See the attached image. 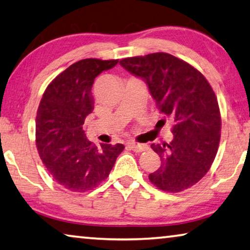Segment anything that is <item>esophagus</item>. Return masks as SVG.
<instances>
[{
  "label": "esophagus",
  "mask_w": 250,
  "mask_h": 250,
  "mask_svg": "<svg viewBox=\"0 0 250 250\" xmlns=\"http://www.w3.org/2000/svg\"><path fill=\"white\" fill-rule=\"evenodd\" d=\"M129 147L132 149L133 151L136 152H141V151H145L148 149V146L145 144H136V143H129Z\"/></svg>",
  "instance_id": "34e87169"
}]
</instances>
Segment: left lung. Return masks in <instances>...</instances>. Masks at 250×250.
<instances>
[{"instance_id":"8db88e82","label":"left lung","mask_w":250,"mask_h":250,"mask_svg":"<svg viewBox=\"0 0 250 250\" xmlns=\"http://www.w3.org/2000/svg\"><path fill=\"white\" fill-rule=\"evenodd\" d=\"M120 65L146 82L159 112L174 121L173 140L151 145L162 164L149 181L165 192L191 188L210 169L220 143L221 115L211 85L192 65L166 53L124 58Z\"/></svg>"}]
</instances>
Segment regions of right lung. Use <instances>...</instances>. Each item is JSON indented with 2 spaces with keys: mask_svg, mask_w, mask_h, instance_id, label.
Here are the masks:
<instances>
[{
  "mask_svg": "<svg viewBox=\"0 0 250 250\" xmlns=\"http://www.w3.org/2000/svg\"><path fill=\"white\" fill-rule=\"evenodd\" d=\"M118 59L86 58L70 65L48 85L36 118V144L51 177L64 188L86 192L100 185L112 169L122 144L96 147L85 137L84 120L94 109L95 77Z\"/></svg>",
  "mask_w": 250,
  "mask_h": 250,
  "instance_id": "obj_1",
  "label": "right lung"
}]
</instances>
